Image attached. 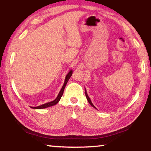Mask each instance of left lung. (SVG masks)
<instances>
[{
  "label": "left lung",
  "mask_w": 151,
  "mask_h": 151,
  "mask_svg": "<svg viewBox=\"0 0 151 151\" xmlns=\"http://www.w3.org/2000/svg\"><path fill=\"white\" fill-rule=\"evenodd\" d=\"M85 94H86V99H87V101H88V103H89V104H91V105L93 106V107H94V108H96L95 106H94V105H93V104L92 103V102H91V99H90V98H89V96H88V94H87V93H86V90H85Z\"/></svg>",
  "instance_id": "left-lung-1"
}]
</instances>
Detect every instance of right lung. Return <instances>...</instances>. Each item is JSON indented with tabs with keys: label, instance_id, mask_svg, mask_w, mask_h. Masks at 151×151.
I'll use <instances>...</instances> for the list:
<instances>
[{
	"label": "right lung",
	"instance_id": "right-lung-1",
	"mask_svg": "<svg viewBox=\"0 0 151 151\" xmlns=\"http://www.w3.org/2000/svg\"><path fill=\"white\" fill-rule=\"evenodd\" d=\"M72 74H73V70H70L69 72L68 73L67 75H66V77H65V83H64V84H63V87H62V88H61V90L60 91L59 93H58V96H57V98H56L54 101L48 102V103H47L41 104V105L38 106H30V107H31L32 109H42L48 108V107L54 106V105H55V104H57L58 103V102H59L60 99H61V97H62L63 94V92H64V90H65V86H66V83H68V79H69L70 78V76H72Z\"/></svg>",
	"mask_w": 151,
	"mask_h": 151
}]
</instances>
